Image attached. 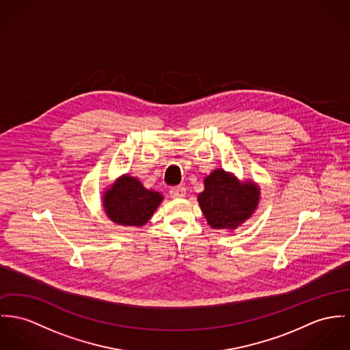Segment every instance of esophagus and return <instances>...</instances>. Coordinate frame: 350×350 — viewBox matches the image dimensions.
<instances>
[{
  "mask_svg": "<svg viewBox=\"0 0 350 350\" xmlns=\"http://www.w3.org/2000/svg\"><path fill=\"white\" fill-rule=\"evenodd\" d=\"M170 196L174 197V198H181V197H185L187 196V189L184 187H177V188L170 189Z\"/></svg>",
  "mask_w": 350,
  "mask_h": 350,
  "instance_id": "1",
  "label": "esophagus"
}]
</instances>
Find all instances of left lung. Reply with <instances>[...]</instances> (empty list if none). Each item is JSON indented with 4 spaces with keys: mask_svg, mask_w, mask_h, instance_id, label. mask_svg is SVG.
<instances>
[{
    "mask_svg": "<svg viewBox=\"0 0 350 350\" xmlns=\"http://www.w3.org/2000/svg\"><path fill=\"white\" fill-rule=\"evenodd\" d=\"M198 202L206 221L215 229H234L257 208L260 191L254 184L239 183L221 169L205 178Z\"/></svg>",
    "mask_w": 350,
    "mask_h": 350,
    "instance_id": "1",
    "label": "left lung"
}]
</instances>
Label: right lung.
<instances>
[{
  "mask_svg": "<svg viewBox=\"0 0 350 350\" xmlns=\"http://www.w3.org/2000/svg\"><path fill=\"white\" fill-rule=\"evenodd\" d=\"M162 201L157 191L144 188L133 177L124 176L104 196L109 218L118 225L142 226Z\"/></svg>",
  "mask_w": 350,
  "mask_h": 350,
  "instance_id": "right-lung-1",
  "label": "right lung"
}]
</instances>
